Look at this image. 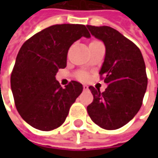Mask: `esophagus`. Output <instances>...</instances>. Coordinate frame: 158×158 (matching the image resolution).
Here are the masks:
<instances>
[{
	"label": "esophagus",
	"instance_id": "34e87169",
	"mask_svg": "<svg viewBox=\"0 0 158 158\" xmlns=\"http://www.w3.org/2000/svg\"><path fill=\"white\" fill-rule=\"evenodd\" d=\"M83 89H84V90L89 89V86H87V85H83Z\"/></svg>",
	"mask_w": 158,
	"mask_h": 158
}]
</instances>
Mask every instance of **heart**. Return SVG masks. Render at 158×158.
I'll list each match as a JSON object with an SVG mask.
<instances>
[{"mask_svg": "<svg viewBox=\"0 0 158 158\" xmlns=\"http://www.w3.org/2000/svg\"><path fill=\"white\" fill-rule=\"evenodd\" d=\"M78 77H79L81 80H86V79H87V75L84 74V73H80V74L78 75Z\"/></svg>", "mask_w": 158, "mask_h": 158, "instance_id": "1", "label": "heart"}]
</instances>
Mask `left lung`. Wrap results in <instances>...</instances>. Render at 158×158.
Wrapping results in <instances>:
<instances>
[{"mask_svg": "<svg viewBox=\"0 0 158 158\" xmlns=\"http://www.w3.org/2000/svg\"><path fill=\"white\" fill-rule=\"evenodd\" d=\"M92 36L104 42L106 57L99 75L108 84L104 92L89 86L93 102L87 106L92 121L107 130L123 127L143 105L148 78L143 54L132 41L109 26L87 25Z\"/></svg>", "mask_w": 158, "mask_h": 158, "instance_id": "8db88e82", "label": "left lung"}]
</instances>
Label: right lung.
Segmentation results:
<instances>
[{
	"instance_id": "obj_1",
	"label": "right lung",
	"mask_w": 158,
	"mask_h": 158,
	"mask_svg": "<svg viewBox=\"0 0 158 158\" xmlns=\"http://www.w3.org/2000/svg\"><path fill=\"white\" fill-rule=\"evenodd\" d=\"M82 37L90 38L82 24H55L26 40L20 48L10 76L17 112L28 124L51 131L63 124L70 106L82 93L76 81L60 87L55 78L67 66L69 47Z\"/></svg>"
}]
</instances>
